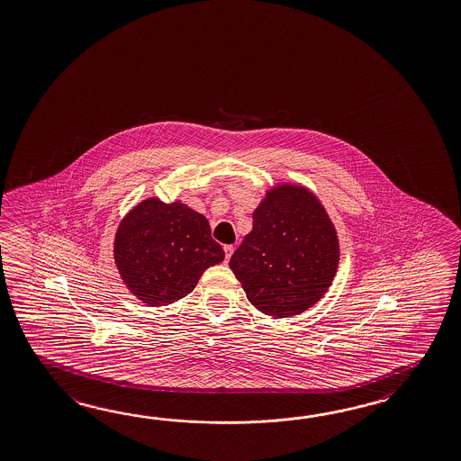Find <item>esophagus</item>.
Segmentation results:
<instances>
[{
  "instance_id": "obj_1",
  "label": "esophagus",
  "mask_w": 461,
  "mask_h": 461,
  "mask_svg": "<svg viewBox=\"0 0 461 461\" xmlns=\"http://www.w3.org/2000/svg\"><path fill=\"white\" fill-rule=\"evenodd\" d=\"M224 250H225V264H227V262H229V258H230V256H232V254H234V250H236V249H234V246H225Z\"/></svg>"
}]
</instances>
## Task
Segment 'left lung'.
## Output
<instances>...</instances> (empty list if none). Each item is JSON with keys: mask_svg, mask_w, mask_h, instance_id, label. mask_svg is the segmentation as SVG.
Here are the masks:
<instances>
[{"mask_svg": "<svg viewBox=\"0 0 461 461\" xmlns=\"http://www.w3.org/2000/svg\"><path fill=\"white\" fill-rule=\"evenodd\" d=\"M252 219V230L229 262L247 299L274 319L309 311L332 285L340 260L325 207L305 185L276 184Z\"/></svg>", "mask_w": 461, "mask_h": 461, "instance_id": "1", "label": "left lung"}]
</instances>
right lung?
<instances>
[{
    "label": "right lung",
    "instance_id": "right-lung-1",
    "mask_svg": "<svg viewBox=\"0 0 461 461\" xmlns=\"http://www.w3.org/2000/svg\"><path fill=\"white\" fill-rule=\"evenodd\" d=\"M205 215L187 203L148 197L122 217L114 236V262L132 295L150 307L191 294L205 268L224 260Z\"/></svg>",
    "mask_w": 461,
    "mask_h": 461
}]
</instances>
